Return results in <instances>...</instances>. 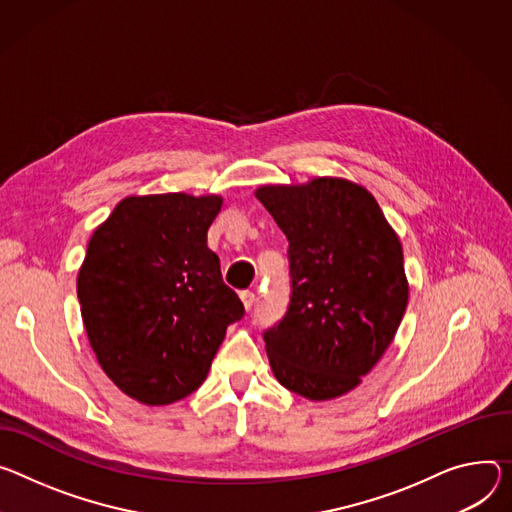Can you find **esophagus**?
I'll return each mask as SVG.
<instances>
[{
	"mask_svg": "<svg viewBox=\"0 0 512 512\" xmlns=\"http://www.w3.org/2000/svg\"><path fill=\"white\" fill-rule=\"evenodd\" d=\"M241 300H243L245 308L251 310V308L255 306V302H257V296H255V292H251V290H243V292H241Z\"/></svg>",
	"mask_w": 512,
	"mask_h": 512,
	"instance_id": "34e87169",
	"label": "esophagus"
}]
</instances>
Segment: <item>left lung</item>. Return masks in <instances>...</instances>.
Masks as SVG:
<instances>
[{"label": "left lung", "mask_w": 512, "mask_h": 512, "mask_svg": "<svg viewBox=\"0 0 512 512\" xmlns=\"http://www.w3.org/2000/svg\"><path fill=\"white\" fill-rule=\"evenodd\" d=\"M255 198L290 243V302L263 333L273 374L310 400L341 396L400 327L408 304L400 241L374 196L345 179L265 185Z\"/></svg>", "instance_id": "left-lung-1"}]
</instances>
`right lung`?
<instances>
[{"label":"right lung","instance_id":"right-lung-1","mask_svg":"<svg viewBox=\"0 0 512 512\" xmlns=\"http://www.w3.org/2000/svg\"><path fill=\"white\" fill-rule=\"evenodd\" d=\"M222 198L122 200L96 228L77 277L89 345L108 378L161 406L202 386L226 327L245 316L206 232Z\"/></svg>","mask_w":512,"mask_h":512}]
</instances>
